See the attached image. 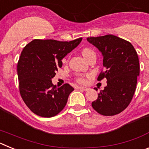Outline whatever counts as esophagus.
I'll use <instances>...</instances> for the list:
<instances>
[{"instance_id":"obj_1","label":"esophagus","mask_w":149,"mask_h":149,"mask_svg":"<svg viewBox=\"0 0 149 149\" xmlns=\"http://www.w3.org/2000/svg\"><path fill=\"white\" fill-rule=\"evenodd\" d=\"M78 89H81V90H83V91H87L88 89H89V88L84 87V86H80V87H78Z\"/></svg>"}]
</instances>
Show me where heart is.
Listing matches in <instances>:
<instances>
[{"mask_svg":"<svg viewBox=\"0 0 149 149\" xmlns=\"http://www.w3.org/2000/svg\"><path fill=\"white\" fill-rule=\"evenodd\" d=\"M92 53H94V52H93V51H92L91 49H89V48H86V49L83 50V51H82V54H83V56H84V57L85 59H86V57H87V56ZM77 81H78L79 82H81V83L84 82V80H83L82 78H78V79H77Z\"/></svg>","mask_w":149,"mask_h":149,"instance_id":"1","label":"heart"}]
</instances>
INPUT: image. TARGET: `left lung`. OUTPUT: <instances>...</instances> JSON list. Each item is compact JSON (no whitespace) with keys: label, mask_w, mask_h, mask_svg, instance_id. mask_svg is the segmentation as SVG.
Returning <instances> with one entry per match:
<instances>
[{"label":"left lung","mask_w":149,"mask_h":149,"mask_svg":"<svg viewBox=\"0 0 149 149\" xmlns=\"http://www.w3.org/2000/svg\"><path fill=\"white\" fill-rule=\"evenodd\" d=\"M86 39L101 52L104 71L98 80L106 78L107 84L92 106L103 116L120 113L131 103L136 90L139 75L136 50L131 42L111 34Z\"/></svg>","instance_id":"obj_1"}]
</instances>
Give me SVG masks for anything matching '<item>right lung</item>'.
I'll return each instance as SVG.
<instances>
[{"instance_id":"right-lung-1","label":"right lung","mask_w":149,"mask_h":149,"mask_svg":"<svg viewBox=\"0 0 149 149\" xmlns=\"http://www.w3.org/2000/svg\"><path fill=\"white\" fill-rule=\"evenodd\" d=\"M82 38L70 42L34 39L24 48L17 72L22 99L33 113L54 116L65 107L74 88L65 84L56 88L51 79L63 65V60L77 47Z\"/></svg>"}]
</instances>
